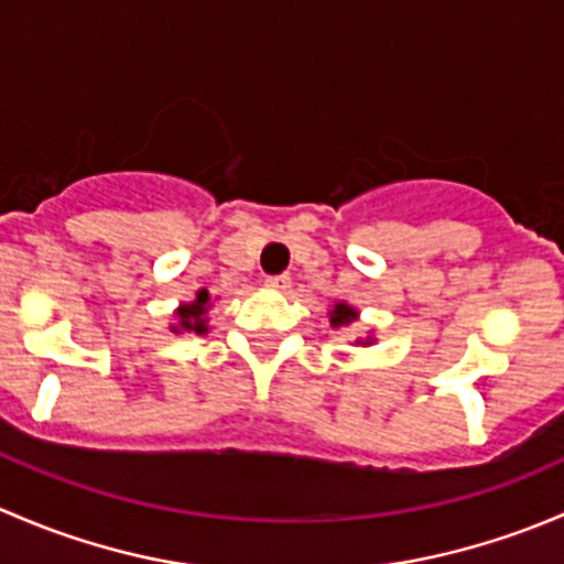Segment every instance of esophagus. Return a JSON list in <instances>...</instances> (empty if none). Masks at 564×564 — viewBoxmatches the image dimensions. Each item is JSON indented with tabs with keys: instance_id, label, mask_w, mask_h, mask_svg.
I'll list each match as a JSON object with an SVG mask.
<instances>
[{
	"instance_id": "1",
	"label": "esophagus",
	"mask_w": 564,
	"mask_h": 564,
	"mask_svg": "<svg viewBox=\"0 0 564 564\" xmlns=\"http://www.w3.org/2000/svg\"><path fill=\"white\" fill-rule=\"evenodd\" d=\"M264 286L275 289V292H286V289L292 286V278H289L286 272H283V275H267Z\"/></svg>"
}]
</instances>
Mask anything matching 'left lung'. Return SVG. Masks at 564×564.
Listing matches in <instances>:
<instances>
[{"label":"left lung","instance_id":"1","mask_svg":"<svg viewBox=\"0 0 564 564\" xmlns=\"http://www.w3.org/2000/svg\"><path fill=\"white\" fill-rule=\"evenodd\" d=\"M355 316H357V311H351L349 305L338 303V305H335V308H333V316H329V324H333V327H340V324L355 322Z\"/></svg>","mask_w":564,"mask_h":564}]
</instances>
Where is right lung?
<instances>
[{"label":"right lung","mask_w":564,"mask_h":564,"mask_svg":"<svg viewBox=\"0 0 564 564\" xmlns=\"http://www.w3.org/2000/svg\"><path fill=\"white\" fill-rule=\"evenodd\" d=\"M207 303H209V294L202 289L196 297V303L182 305L180 308V327L193 329V333H207V327H204V311H207ZM180 327H174V333Z\"/></svg>","instance_id":"add662e5"}]
</instances>
